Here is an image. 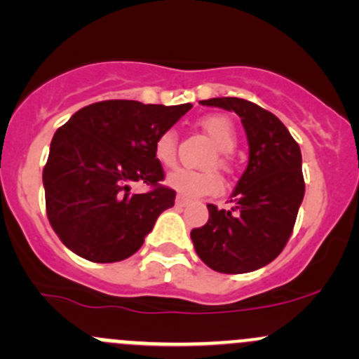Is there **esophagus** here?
Listing matches in <instances>:
<instances>
[{"instance_id": "1", "label": "esophagus", "mask_w": 359, "mask_h": 359, "mask_svg": "<svg viewBox=\"0 0 359 359\" xmlns=\"http://www.w3.org/2000/svg\"><path fill=\"white\" fill-rule=\"evenodd\" d=\"M175 205L179 206V208H182V206L189 205V200H187V198H184V196H180V194H179V196L175 198Z\"/></svg>"}]
</instances>
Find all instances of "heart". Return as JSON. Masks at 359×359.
<instances>
[{
    "label": "heart",
    "mask_w": 359,
    "mask_h": 359,
    "mask_svg": "<svg viewBox=\"0 0 359 359\" xmlns=\"http://www.w3.org/2000/svg\"><path fill=\"white\" fill-rule=\"evenodd\" d=\"M201 126L213 144L217 146V156H212L208 166L227 165V153L236 144V132L234 125L229 118L222 114H210L201 119ZM154 158L159 165L170 166L177 161V135L173 130L161 132L154 140ZM166 184L177 193L184 194L187 198H201L213 196L222 191L224 182L215 170H205V172H193V170L177 168L166 177Z\"/></svg>",
    "instance_id": "b5f03b06"
}]
</instances>
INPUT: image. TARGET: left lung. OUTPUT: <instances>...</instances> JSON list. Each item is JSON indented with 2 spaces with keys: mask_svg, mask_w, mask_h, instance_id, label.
Instances as JSON below:
<instances>
[{
  "mask_svg": "<svg viewBox=\"0 0 359 359\" xmlns=\"http://www.w3.org/2000/svg\"><path fill=\"white\" fill-rule=\"evenodd\" d=\"M203 106L234 111L250 147L229 210L208 205V222L191 231L198 257L217 273L243 274L273 262L292 236L304 184L302 154L287 126L250 100L219 97Z\"/></svg>",
  "mask_w": 359,
  "mask_h": 359,
  "instance_id": "1",
  "label": "left lung"
}]
</instances>
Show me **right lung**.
I'll return each mask as SVG.
<instances>
[{
    "mask_svg": "<svg viewBox=\"0 0 359 359\" xmlns=\"http://www.w3.org/2000/svg\"><path fill=\"white\" fill-rule=\"evenodd\" d=\"M191 107L102 100L57 130L43 186L50 224L71 252L107 264L142 247L159 213L175 203V191L161 184L165 172L154 158V140ZM132 182L151 189L133 195Z\"/></svg>",
    "mask_w": 359,
    "mask_h": 359,
    "instance_id": "1",
    "label": "right lung"
}]
</instances>
